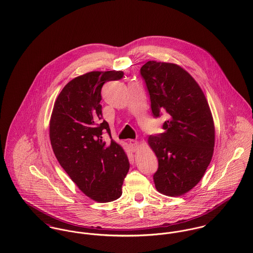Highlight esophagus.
<instances>
[{
  "label": "esophagus",
  "instance_id": "1",
  "mask_svg": "<svg viewBox=\"0 0 253 253\" xmlns=\"http://www.w3.org/2000/svg\"><path fill=\"white\" fill-rule=\"evenodd\" d=\"M128 143H129V146L131 147L133 152H136L138 150V142L136 140L130 139V140H128Z\"/></svg>",
  "mask_w": 253,
  "mask_h": 253
}]
</instances>
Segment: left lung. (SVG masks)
I'll return each mask as SVG.
<instances>
[{
	"mask_svg": "<svg viewBox=\"0 0 253 253\" xmlns=\"http://www.w3.org/2000/svg\"><path fill=\"white\" fill-rule=\"evenodd\" d=\"M154 117L167 112L165 132L148 138L158 158V192L177 197L203 178L213 155L215 128L208 100L195 79L174 63L148 61L140 69Z\"/></svg>",
	"mask_w": 253,
	"mask_h": 253,
	"instance_id": "left-lung-1",
	"label": "left lung"
}]
</instances>
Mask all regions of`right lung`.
Returning <instances> with one entry per match:
<instances>
[{"mask_svg":"<svg viewBox=\"0 0 253 253\" xmlns=\"http://www.w3.org/2000/svg\"><path fill=\"white\" fill-rule=\"evenodd\" d=\"M122 71H92L76 77L57 96L49 121V138L60 166L91 200L108 203L122 196L129 163L123 147L103 139L111 131L101 121L102 85L122 79Z\"/></svg>","mask_w":253,"mask_h":253,"instance_id":"1","label":"right lung"}]
</instances>
